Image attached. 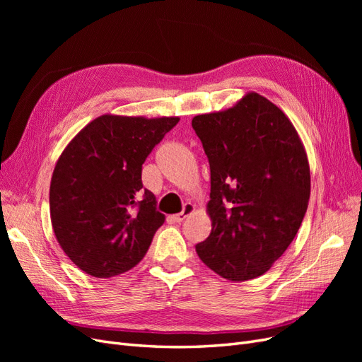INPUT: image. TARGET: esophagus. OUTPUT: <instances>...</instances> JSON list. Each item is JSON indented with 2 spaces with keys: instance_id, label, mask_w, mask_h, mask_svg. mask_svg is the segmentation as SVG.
Listing matches in <instances>:
<instances>
[{
  "instance_id": "1",
  "label": "esophagus",
  "mask_w": 362,
  "mask_h": 362,
  "mask_svg": "<svg viewBox=\"0 0 362 362\" xmlns=\"http://www.w3.org/2000/svg\"><path fill=\"white\" fill-rule=\"evenodd\" d=\"M194 211V205L192 204V202H187V204H184V206H182V211L181 213H178V214H175L172 218L175 222H182L185 217H187L189 214H192Z\"/></svg>"
}]
</instances>
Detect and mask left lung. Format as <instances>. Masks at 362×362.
Wrapping results in <instances>:
<instances>
[{
	"mask_svg": "<svg viewBox=\"0 0 362 362\" xmlns=\"http://www.w3.org/2000/svg\"><path fill=\"white\" fill-rule=\"evenodd\" d=\"M192 127L211 172V233L196 252L225 279L261 276L287 250L308 208L310 164L298 131L255 92L228 110L194 116Z\"/></svg>",
	"mask_w": 362,
	"mask_h": 362,
	"instance_id": "1",
	"label": "left lung"
}]
</instances>
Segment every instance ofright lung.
<instances>
[{
	"label": "right lung",
	"mask_w": 362,
	"mask_h": 362,
	"mask_svg": "<svg viewBox=\"0 0 362 362\" xmlns=\"http://www.w3.org/2000/svg\"><path fill=\"white\" fill-rule=\"evenodd\" d=\"M180 117L103 115L64 148L49 185L54 234L74 264L95 278L133 269L164 214L141 184V164Z\"/></svg>",
	"instance_id": "1"
}]
</instances>
